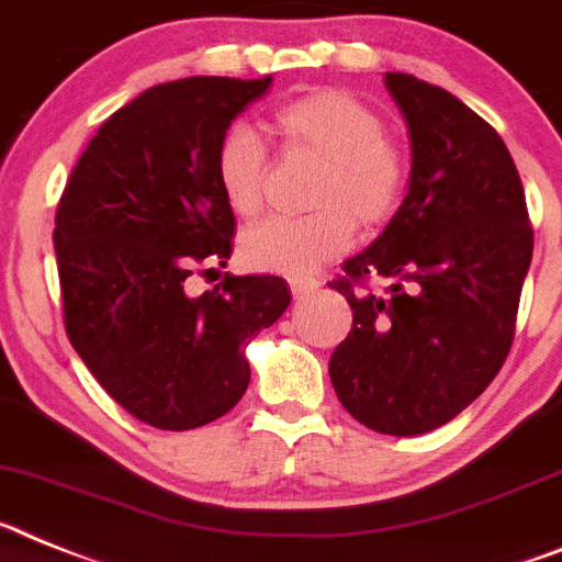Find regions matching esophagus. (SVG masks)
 <instances>
[{
  "label": "esophagus",
  "mask_w": 562,
  "mask_h": 562,
  "mask_svg": "<svg viewBox=\"0 0 562 562\" xmlns=\"http://www.w3.org/2000/svg\"><path fill=\"white\" fill-rule=\"evenodd\" d=\"M319 291V282L316 280H294L291 282V294H294V300H308L311 294H316Z\"/></svg>",
  "instance_id": "34e87169"
}]
</instances>
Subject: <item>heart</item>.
I'll list each match as a JSON object with an SVG mask.
<instances>
[{"label":"heart","instance_id":"obj_1","mask_svg":"<svg viewBox=\"0 0 562 562\" xmlns=\"http://www.w3.org/2000/svg\"><path fill=\"white\" fill-rule=\"evenodd\" d=\"M282 149L322 164L308 217H266L240 234L246 266L274 274L305 277L348 251L353 220L362 228L387 223L402 203L404 160L384 138L382 115L345 90H319L291 101L277 115ZM223 198L237 214H254L262 203L268 155L251 126L234 124L214 155ZM349 214L345 215L344 212Z\"/></svg>","mask_w":562,"mask_h":562}]
</instances>
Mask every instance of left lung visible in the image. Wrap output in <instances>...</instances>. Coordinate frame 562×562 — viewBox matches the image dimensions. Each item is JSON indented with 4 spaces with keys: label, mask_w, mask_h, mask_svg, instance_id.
Here are the masks:
<instances>
[{
    "label": "left lung",
    "mask_w": 562,
    "mask_h": 562,
    "mask_svg": "<svg viewBox=\"0 0 562 562\" xmlns=\"http://www.w3.org/2000/svg\"><path fill=\"white\" fill-rule=\"evenodd\" d=\"M407 124L409 180L398 212L334 280L353 328L330 356L341 407L384 436L452 422L497 375L531 262L524 187L501 135L452 92L384 72ZM379 276L382 295H353Z\"/></svg>",
    "instance_id": "obj_1"
}]
</instances>
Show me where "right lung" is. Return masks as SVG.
I'll list each match as a JSON object with an SVG mask.
<instances>
[{"mask_svg": "<svg viewBox=\"0 0 562 562\" xmlns=\"http://www.w3.org/2000/svg\"><path fill=\"white\" fill-rule=\"evenodd\" d=\"M268 87L271 76L149 87L101 124L56 209L72 348L126 413L158 429L226 416L251 379L248 341L291 305L288 282L271 274H226L214 291L187 294L194 262L232 257L237 221L214 155Z\"/></svg>", "mask_w": 562, "mask_h": 562, "instance_id": "1", "label": "right lung"}]
</instances>
